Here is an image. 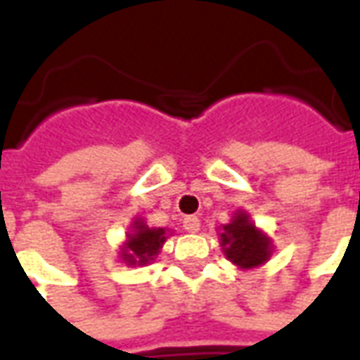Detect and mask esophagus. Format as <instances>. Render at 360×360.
Instances as JSON below:
<instances>
[{
    "label": "esophagus",
    "mask_w": 360,
    "mask_h": 360,
    "mask_svg": "<svg viewBox=\"0 0 360 360\" xmlns=\"http://www.w3.org/2000/svg\"><path fill=\"white\" fill-rule=\"evenodd\" d=\"M183 227L187 229L188 233H198L200 231V218L198 216H187L183 219Z\"/></svg>",
    "instance_id": "esophagus-1"
}]
</instances>
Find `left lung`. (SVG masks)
<instances>
[{
	"mask_svg": "<svg viewBox=\"0 0 360 360\" xmlns=\"http://www.w3.org/2000/svg\"><path fill=\"white\" fill-rule=\"evenodd\" d=\"M219 247L229 262L241 270H252L266 264L274 252V243L255 226L247 210H235L231 221L219 227Z\"/></svg>",
	"mask_w": 360,
	"mask_h": 360,
	"instance_id": "obj_1",
	"label": "left lung"
}]
</instances>
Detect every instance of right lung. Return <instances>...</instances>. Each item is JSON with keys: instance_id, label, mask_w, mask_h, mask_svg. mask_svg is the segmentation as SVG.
Wrapping results in <instances>:
<instances>
[{"instance_id": "add662e5", "label": "right lung", "mask_w": 360, "mask_h": 360, "mask_svg": "<svg viewBox=\"0 0 360 360\" xmlns=\"http://www.w3.org/2000/svg\"><path fill=\"white\" fill-rule=\"evenodd\" d=\"M172 235L165 227H148L142 218H133L125 241L119 249V260L127 266H148L152 264L160 250L164 247L165 239Z\"/></svg>"}]
</instances>
